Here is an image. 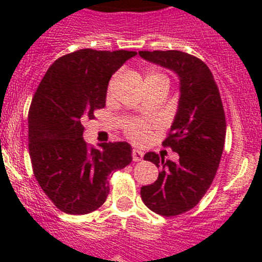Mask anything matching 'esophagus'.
Wrapping results in <instances>:
<instances>
[{
	"mask_svg": "<svg viewBox=\"0 0 262 262\" xmlns=\"http://www.w3.org/2000/svg\"><path fill=\"white\" fill-rule=\"evenodd\" d=\"M143 156H144V152L143 151H140V149H133V160L135 163L142 161Z\"/></svg>",
	"mask_w": 262,
	"mask_h": 262,
	"instance_id": "34e87169",
	"label": "esophagus"
}]
</instances>
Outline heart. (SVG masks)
Listing matches in <instances>:
<instances>
[{
    "label": "heart",
    "mask_w": 262,
    "mask_h": 262,
    "mask_svg": "<svg viewBox=\"0 0 262 262\" xmlns=\"http://www.w3.org/2000/svg\"><path fill=\"white\" fill-rule=\"evenodd\" d=\"M154 76H160L156 75V73H151V75H148L147 77H154ZM127 133L128 135L131 136V139H134L135 142H142L144 140L145 136H147V127L144 126L140 122H131V123L127 124Z\"/></svg>",
    "instance_id": "b5f03b06"
}]
</instances>
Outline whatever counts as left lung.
I'll return each instance as SVG.
<instances>
[{
    "mask_svg": "<svg viewBox=\"0 0 262 262\" xmlns=\"http://www.w3.org/2000/svg\"><path fill=\"white\" fill-rule=\"evenodd\" d=\"M140 57L172 71L180 80L177 113L164 147L178 154V161L155 152L144 160L160 168L156 181L142 186L148 209L174 216L198 205L207 191L223 154L226 117L211 71L202 60L181 51H139Z\"/></svg>",
    "mask_w": 262,
    "mask_h": 262,
    "instance_id": "left-lung-1",
    "label": "left lung"
}]
</instances>
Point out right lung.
<instances>
[{"label": "right lung", "mask_w": 262, "mask_h": 262, "mask_svg": "<svg viewBox=\"0 0 262 262\" xmlns=\"http://www.w3.org/2000/svg\"><path fill=\"white\" fill-rule=\"evenodd\" d=\"M135 51L78 50L48 68L29 111V151L36 181L57 209L94 211L107 198L108 176L133 161L127 142L89 148L85 119L106 105L111 76Z\"/></svg>", "instance_id": "obj_1"}]
</instances>
